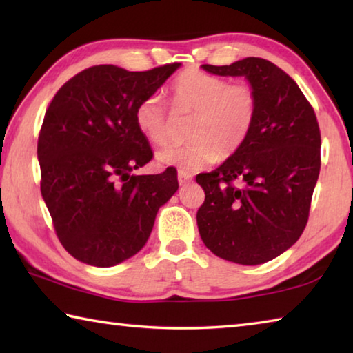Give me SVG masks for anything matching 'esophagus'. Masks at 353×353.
Returning a JSON list of instances; mask_svg holds the SVG:
<instances>
[{"instance_id":"obj_1","label":"esophagus","mask_w":353,"mask_h":353,"mask_svg":"<svg viewBox=\"0 0 353 353\" xmlns=\"http://www.w3.org/2000/svg\"><path fill=\"white\" fill-rule=\"evenodd\" d=\"M177 179H179V183L185 185V183H188V182L191 181V179H193V176H191L190 172H185V171H182V170H179Z\"/></svg>"}]
</instances>
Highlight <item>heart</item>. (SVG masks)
Listing matches in <instances>:
<instances>
[{
    "label": "heart",
    "instance_id": "heart-1",
    "mask_svg": "<svg viewBox=\"0 0 353 353\" xmlns=\"http://www.w3.org/2000/svg\"><path fill=\"white\" fill-rule=\"evenodd\" d=\"M170 104L174 113H193L188 124L187 145L168 146L157 152L163 165L185 172L207 168L229 159L246 145L259 115V97L246 82L230 83L221 76L190 68L170 85ZM134 121L140 134L152 145L163 146L171 139V118L159 97L137 104Z\"/></svg>",
    "mask_w": 353,
    "mask_h": 353
}]
</instances>
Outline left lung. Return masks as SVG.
<instances>
[{"label": "left lung", "instance_id": "8db88e82", "mask_svg": "<svg viewBox=\"0 0 353 353\" xmlns=\"http://www.w3.org/2000/svg\"><path fill=\"white\" fill-rule=\"evenodd\" d=\"M202 68L246 77L259 97V115L240 151L196 176L205 193L196 214L199 234L221 259L261 265L290 249L307 225L321 170L318 119L297 83L266 59Z\"/></svg>", "mask_w": 353, "mask_h": 353}]
</instances>
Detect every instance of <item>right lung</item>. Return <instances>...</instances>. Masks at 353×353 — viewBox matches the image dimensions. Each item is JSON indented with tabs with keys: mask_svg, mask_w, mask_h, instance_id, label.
Here are the masks:
<instances>
[{
	"mask_svg": "<svg viewBox=\"0 0 353 353\" xmlns=\"http://www.w3.org/2000/svg\"><path fill=\"white\" fill-rule=\"evenodd\" d=\"M179 67L97 65L65 82L46 109L37 143L40 190L59 241L76 260L109 268L130 259L177 191L172 166L160 174L132 171L154 155L135 126V107Z\"/></svg>",
	"mask_w": 353,
	"mask_h": 353,
	"instance_id": "right-lung-1",
	"label": "right lung"
}]
</instances>
